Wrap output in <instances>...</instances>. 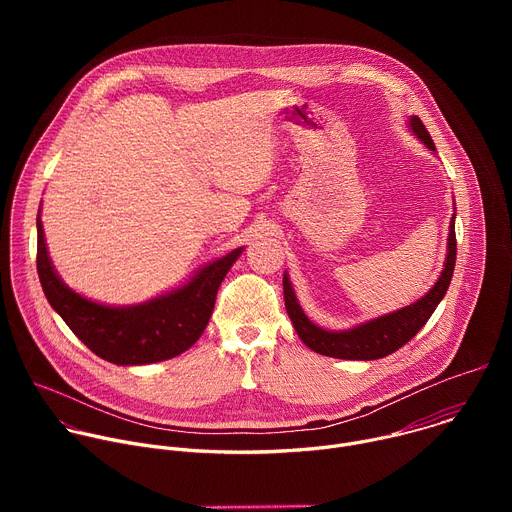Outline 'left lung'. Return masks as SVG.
<instances>
[{"label": "left lung", "mask_w": 512, "mask_h": 512, "mask_svg": "<svg viewBox=\"0 0 512 512\" xmlns=\"http://www.w3.org/2000/svg\"><path fill=\"white\" fill-rule=\"evenodd\" d=\"M411 131L427 145L431 152H435L433 139L429 137V131L421 123L417 115L409 119ZM456 214L450 221V237H448V255L444 263V271L440 279L435 281V285L427 291V294L417 300L411 306H405L397 312L385 314L381 318L364 322L356 328L350 330H324L316 326L300 308L294 289H291V283L287 279V273L283 275V298H285V310L287 316L294 324L298 336L302 342L312 348L318 354L332 356V358H346V360H377L387 354H393L399 350L403 344H407L429 320L437 304L442 302L446 296V291L450 287L452 275H454V265H456V223H454Z\"/></svg>", "instance_id": "obj_1"}]
</instances>
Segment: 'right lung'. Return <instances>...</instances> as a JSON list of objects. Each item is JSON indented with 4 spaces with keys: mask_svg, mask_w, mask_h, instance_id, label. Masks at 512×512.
Here are the masks:
<instances>
[{
    "mask_svg": "<svg viewBox=\"0 0 512 512\" xmlns=\"http://www.w3.org/2000/svg\"><path fill=\"white\" fill-rule=\"evenodd\" d=\"M36 267L48 304L75 336L97 356L133 367L174 358L188 350L204 332L216 291L243 247L202 267L188 283L137 306H103L72 291L52 267L40 214Z\"/></svg>",
    "mask_w": 512,
    "mask_h": 512,
    "instance_id": "1",
    "label": "right lung"
}]
</instances>
